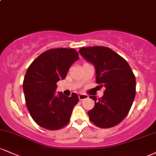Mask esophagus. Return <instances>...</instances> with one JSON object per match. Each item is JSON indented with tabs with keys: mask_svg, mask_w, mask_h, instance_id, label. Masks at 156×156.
Masks as SVG:
<instances>
[{
	"mask_svg": "<svg viewBox=\"0 0 156 156\" xmlns=\"http://www.w3.org/2000/svg\"><path fill=\"white\" fill-rule=\"evenodd\" d=\"M78 98H79L80 101H83V100L88 98V96H87V94H79V95H78Z\"/></svg>",
	"mask_w": 156,
	"mask_h": 156,
	"instance_id": "obj_1",
	"label": "esophagus"
}]
</instances>
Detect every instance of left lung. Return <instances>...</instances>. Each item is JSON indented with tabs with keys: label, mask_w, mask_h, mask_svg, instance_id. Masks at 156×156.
<instances>
[{
	"label": "left lung",
	"mask_w": 156,
	"mask_h": 156,
	"mask_svg": "<svg viewBox=\"0 0 156 156\" xmlns=\"http://www.w3.org/2000/svg\"><path fill=\"white\" fill-rule=\"evenodd\" d=\"M80 54L94 64L96 82L105 89L103 96L94 101L89 111L90 121L101 128L120 123L128 115L136 95V78L128 62L109 48L103 46L81 48Z\"/></svg>",
	"instance_id": "1"
}]
</instances>
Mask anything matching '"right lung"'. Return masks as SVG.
Instances as JSON below:
<instances>
[{
	"label": "right lung",
	"mask_w": 156,
	"mask_h": 156,
	"mask_svg": "<svg viewBox=\"0 0 156 156\" xmlns=\"http://www.w3.org/2000/svg\"><path fill=\"white\" fill-rule=\"evenodd\" d=\"M79 58L73 48L48 50L34 60L27 69L23 87L27 108L39 126L48 130L61 129L70 120L78 96L58 92L56 83L66 78L71 65Z\"/></svg>",
	"instance_id": "obj_1"
}]
</instances>
